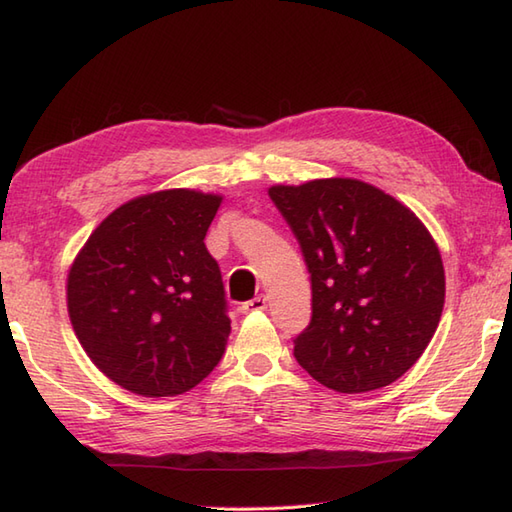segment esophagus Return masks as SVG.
Here are the masks:
<instances>
[{
    "mask_svg": "<svg viewBox=\"0 0 512 512\" xmlns=\"http://www.w3.org/2000/svg\"><path fill=\"white\" fill-rule=\"evenodd\" d=\"M266 306H268L266 297H255V299L242 303L239 310H242V312H262V310H266Z\"/></svg>",
    "mask_w": 512,
    "mask_h": 512,
    "instance_id": "obj_1",
    "label": "esophagus"
}]
</instances>
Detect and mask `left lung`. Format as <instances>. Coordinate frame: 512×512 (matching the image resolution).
Instances as JSON below:
<instances>
[{
  "label": "left lung",
  "mask_w": 512,
  "mask_h": 512,
  "mask_svg": "<svg viewBox=\"0 0 512 512\" xmlns=\"http://www.w3.org/2000/svg\"><path fill=\"white\" fill-rule=\"evenodd\" d=\"M312 284V319L295 339L306 372L339 394L391 385L418 361L444 308L436 239L409 206L356 178L268 189Z\"/></svg>",
  "instance_id": "1"
}]
</instances>
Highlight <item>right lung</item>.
Here are the masks:
<instances>
[{"mask_svg": "<svg viewBox=\"0 0 512 512\" xmlns=\"http://www.w3.org/2000/svg\"><path fill=\"white\" fill-rule=\"evenodd\" d=\"M220 193L162 189L118 206L68 270L72 330L116 385L147 398L193 389L231 334L224 286L204 237Z\"/></svg>", "mask_w": 512, "mask_h": 512, "instance_id": "right-lung-1", "label": "right lung"}]
</instances>
